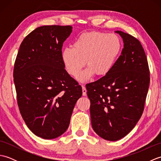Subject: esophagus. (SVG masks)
Instances as JSON below:
<instances>
[{"mask_svg":"<svg viewBox=\"0 0 161 161\" xmlns=\"http://www.w3.org/2000/svg\"><path fill=\"white\" fill-rule=\"evenodd\" d=\"M82 87V95H83V96H86V87H85L84 86H81Z\"/></svg>","mask_w":161,"mask_h":161,"instance_id":"obj_1","label":"esophagus"}]
</instances>
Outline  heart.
Returning a JSON list of instances; mask_svg holds the SVG:
<instances>
[{"label": "heart", "instance_id": "obj_1", "mask_svg": "<svg viewBox=\"0 0 161 161\" xmlns=\"http://www.w3.org/2000/svg\"><path fill=\"white\" fill-rule=\"evenodd\" d=\"M120 49V41L115 34L94 31L80 35L73 47L62 50L61 57L67 73L75 77L87 63L88 67L77 77L81 82H86L95 74L107 75L114 67Z\"/></svg>", "mask_w": 161, "mask_h": 161}]
</instances>
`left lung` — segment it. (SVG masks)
Listing matches in <instances>:
<instances>
[{
  "label": "left lung",
  "mask_w": 161,
  "mask_h": 161,
  "mask_svg": "<svg viewBox=\"0 0 161 161\" xmlns=\"http://www.w3.org/2000/svg\"><path fill=\"white\" fill-rule=\"evenodd\" d=\"M124 47L109 73L86 84L91 125L104 140L117 141L134 128L144 110L149 85L147 59L141 42L122 31Z\"/></svg>",
  "instance_id": "obj_1"
}]
</instances>
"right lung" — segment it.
I'll return each instance as SVG.
<instances>
[{"label":"right lung","instance_id":"1","mask_svg":"<svg viewBox=\"0 0 161 161\" xmlns=\"http://www.w3.org/2000/svg\"><path fill=\"white\" fill-rule=\"evenodd\" d=\"M70 25H43L30 32L20 44L14 68L19 108L34 134L54 139L66 131L82 90L65 70L63 43Z\"/></svg>","mask_w":161,"mask_h":161}]
</instances>
